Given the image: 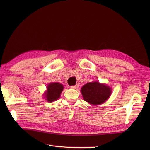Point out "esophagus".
<instances>
[{"instance_id":"1","label":"esophagus","mask_w":150,"mask_h":150,"mask_svg":"<svg viewBox=\"0 0 150 150\" xmlns=\"http://www.w3.org/2000/svg\"><path fill=\"white\" fill-rule=\"evenodd\" d=\"M78 88H79V84H76L75 86H71V88L75 89V90H76V89H77Z\"/></svg>"}]
</instances>
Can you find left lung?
Instances as JSON below:
<instances>
[{"label":"left lung","instance_id":"1","mask_svg":"<svg viewBox=\"0 0 150 150\" xmlns=\"http://www.w3.org/2000/svg\"><path fill=\"white\" fill-rule=\"evenodd\" d=\"M84 100L93 105H99L105 103L111 93V89L104 84L97 81L88 82L81 88Z\"/></svg>","mask_w":150,"mask_h":150}]
</instances>
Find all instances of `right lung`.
I'll return each mask as SVG.
<instances>
[{"instance_id": "right-lung-1", "label": "right lung", "mask_w": 150, "mask_h": 150, "mask_svg": "<svg viewBox=\"0 0 150 150\" xmlns=\"http://www.w3.org/2000/svg\"><path fill=\"white\" fill-rule=\"evenodd\" d=\"M63 90V85L59 82L50 83L47 86V90L44 93L46 100L49 103L58 100Z\"/></svg>"}]
</instances>
